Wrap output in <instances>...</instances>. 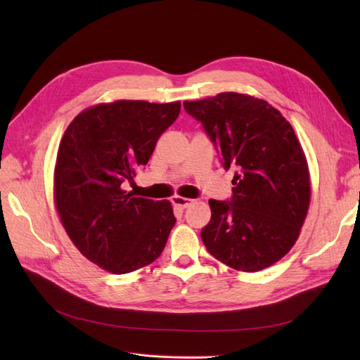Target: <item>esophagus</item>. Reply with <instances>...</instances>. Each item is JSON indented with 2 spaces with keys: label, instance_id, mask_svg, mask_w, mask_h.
I'll return each instance as SVG.
<instances>
[{
  "label": "esophagus",
  "instance_id": "esophagus-1",
  "mask_svg": "<svg viewBox=\"0 0 360 360\" xmlns=\"http://www.w3.org/2000/svg\"><path fill=\"white\" fill-rule=\"evenodd\" d=\"M171 202L179 207V209H186V207H189L191 204H193V200L191 198H184V197H180V195H174V197L171 198Z\"/></svg>",
  "mask_w": 360,
  "mask_h": 360
}]
</instances>
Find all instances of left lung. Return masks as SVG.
Here are the masks:
<instances>
[{
    "label": "left lung",
    "instance_id": "1",
    "mask_svg": "<svg viewBox=\"0 0 360 360\" xmlns=\"http://www.w3.org/2000/svg\"><path fill=\"white\" fill-rule=\"evenodd\" d=\"M237 172L231 201L210 200L201 238L221 263L240 271L275 264L299 238L311 202L307 156L276 108L242 93L183 102Z\"/></svg>",
    "mask_w": 360,
    "mask_h": 360
}]
</instances>
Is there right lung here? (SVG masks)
I'll return each instance as SVG.
<instances>
[{"instance_id": "add662e5", "label": "right lung", "mask_w": 360, "mask_h": 360, "mask_svg": "<svg viewBox=\"0 0 360 360\" xmlns=\"http://www.w3.org/2000/svg\"><path fill=\"white\" fill-rule=\"evenodd\" d=\"M180 102L115 101L86 108L64 132L53 169V201L73 245L115 275L159 258L176 224L168 200L123 189L147 165Z\"/></svg>"}]
</instances>
